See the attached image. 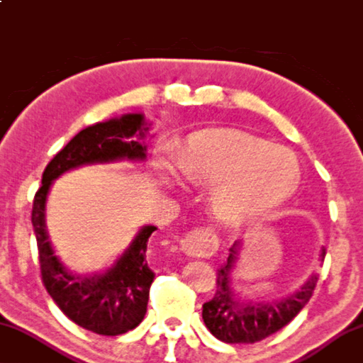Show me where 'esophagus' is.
<instances>
[{
  "label": "esophagus",
  "instance_id": "1",
  "mask_svg": "<svg viewBox=\"0 0 363 363\" xmlns=\"http://www.w3.org/2000/svg\"><path fill=\"white\" fill-rule=\"evenodd\" d=\"M219 247L216 232L209 227L194 228L180 242V250L186 256L198 258V256H213Z\"/></svg>",
  "mask_w": 363,
  "mask_h": 363
}]
</instances>
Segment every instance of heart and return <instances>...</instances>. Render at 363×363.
<instances>
[{
    "label": "heart",
    "mask_w": 363,
    "mask_h": 363,
    "mask_svg": "<svg viewBox=\"0 0 363 363\" xmlns=\"http://www.w3.org/2000/svg\"><path fill=\"white\" fill-rule=\"evenodd\" d=\"M164 162L160 177L175 185L177 175L191 185L211 186L216 217L247 224L286 203L300 185V164L292 150L271 146L242 133H199Z\"/></svg>",
    "instance_id": "heart-1"
}]
</instances>
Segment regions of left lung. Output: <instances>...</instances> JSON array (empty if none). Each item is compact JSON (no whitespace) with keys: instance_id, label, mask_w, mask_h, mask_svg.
<instances>
[{"instance_id":"left-lung-1","label":"left lung","mask_w":363,"mask_h":363,"mask_svg":"<svg viewBox=\"0 0 363 363\" xmlns=\"http://www.w3.org/2000/svg\"><path fill=\"white\" fill-rule=\"evenodd\" d=\"M242 240L230 247L227 263L219 269L217 291L213 300L203 305V320L208 330L222 342L253 344L282 330L308 302L315 291L318 274L311 272L297 291L276 300H253L243 297L237 289L235 269ZM326 250L321 247L320 259Z\"/></svg>"}]
</instances>
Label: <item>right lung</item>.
I'll return each instance as SVG.
<instances>
[{
  "mask_svg": "<svg viewBox=\"0 0 363 363\" xmlns=\"http://www.w3.org/2000/svg\"><path fill=\"white\" fill-rule=\"evenodd\" d=\"M149 130L144 113H125L84 128L50 160L33 198L32 225L47 292L71 321L102 336L128 333L144 320L155 277L146 261L147 242L157 227L143 225L123 253L102 271L77 274L55 253L47 230V199L55 180L71 170L121 160L144 162Z\"/></svg>",
  "mask_w": 363,
  "mask_h": 363,
  "instance_id": "right-lung-1",
  "label": "right lung"
}]
</instances>
